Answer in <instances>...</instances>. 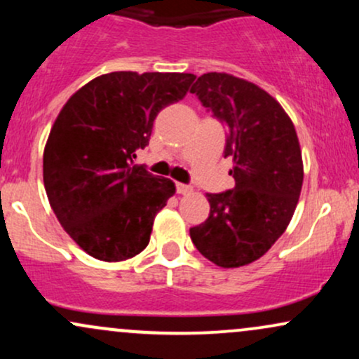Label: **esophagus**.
<instances>
[{"label":"esophagus","instance_id":"1","mask_svg":"<svg viewBox=\"0 0 359 359\" xmlns=\"http://www.w3.org/2000/svg\"><path fill=\"white\" fill-rule=\"evenodd\" d=\"M175 189H177V194H191L192 192V187H189V185L180 184V182L175 184Z\"/></svg>","mask_w":359,"mask_h":359}]
</instances>
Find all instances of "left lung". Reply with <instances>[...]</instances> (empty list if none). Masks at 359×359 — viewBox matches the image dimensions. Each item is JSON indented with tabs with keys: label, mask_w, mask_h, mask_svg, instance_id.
Segmentation results:
<instances>
[{
	"label": "left lung",
	"mask_w": 359,
	"mask_h": 359,
	"mask_svg": "<svg viewBox=\"0 0 359 359\" xmlns=\"http://www.w3.org/2000/svg\"><path fill=\"white\" fill-rule=\"evenodd\" d=\"M191 93L228 126L224 156L234 163V189L205 194L211 211L191 240L209 262L238 269L263 257L294 216L304 180L297 131L275 97L231 74H204Z\"/></svg>",
	"instance_id": "1"
}]
</instances>
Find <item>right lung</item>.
<instances>
[{"mask_svg":"<svg viewBox=\"0 0 359 359\" xmlns=\"http://www.w3.org/2000/svg\"><path fill=\"white\" fill-rule=\"evenodd\" d=\"M196 79L180 72H109L74 93L43 150V185L65 233L102 262H123L150 241L175 184L135 165L156 114Z\"/></svg>","mask_w":359,"mask_h":359,"instance_id":"1","label":"right lung"}]
</instances>
